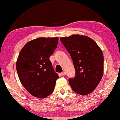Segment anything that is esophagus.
I'll return each instance as SVG.
<instances>
[{"instance_id": "obj_1", "label": "esophagus", "mask_w": 120, "mask_h": 120, "mask_svg": "<svg viewBox=\"0 0 120 120\" xmlns=\"http://www.w3.org/2000/svg\"><path fill=\"white\" fill-rule=\"evenodd\" d=\"M61 75L62 76L65 75V71H63V73H61Z\"/></svg>"}]
</instances>
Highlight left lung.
<instances>
[{"mask_svg": "<svg viewBox=\"0 0 120 120\" xmlns=\"http://www.w3.org/2000/svg\"><path fill=\"white\" fill-rule=\"evenodd\" d=\"M60 39L71 56L75 70V76L69 79L72 89L82 96L92 93L103 75L101 49L86 36L73 34Z\"/></svg>", "mask_w": 120, "mask_h": 120, "instance_id": "1", "label": "left lung"}]
</instances>
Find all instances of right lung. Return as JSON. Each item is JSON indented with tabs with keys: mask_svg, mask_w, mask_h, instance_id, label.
<instances>
[{
	"mask_svg": "<svg viewBox=\"0 0 120 120\" xmlns=\"http://www.w3.org/2000/svg\"><path fill=\"white\" fill-rule=\"evenodd\" d=\"M58 37H39L22 49L16 63L20 82L35 97L44 98L52 93L59 76L49 57L57 47Z\"/></svg>",
	"mask_w": 120,
	"mask_h": 120,
	"instance_id": "obj_1",
	"label": "right lung"
}]
</instances>
